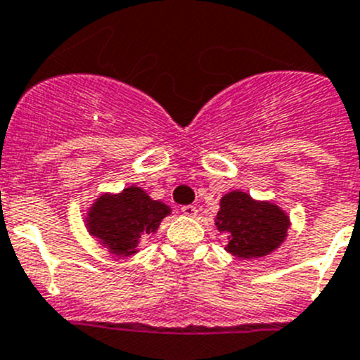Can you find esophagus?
Here are the masks:
<instances>
[{
    "label": "esophagus",
    "instance_id": "obj_1",
    "mask_svg": "<svg viewBox=\"0 0 360 360\" xmlns=\"http://www.w3.org/2000/svg\"><path fill=\"white\" fill-rule=\"evenodd\" d=\"M181 212H183L184 216H191V218H193V216H197L198 209L195 207V205H183V207H181Z\"/></svg>",
    "mask_w": 360,
    "mask_h": 360
}]
</instances>
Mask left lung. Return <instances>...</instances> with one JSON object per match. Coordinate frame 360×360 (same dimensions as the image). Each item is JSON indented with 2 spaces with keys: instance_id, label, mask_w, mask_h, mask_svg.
<instances>
[{
  "instance_id": "left-lung-1",
  "label": "left lung",
  "mask_w": 360,
  "mask_h": 360,
  "mask_svg": "<svg viewBox=\"0 0 360 360\" xmlns=\"http://www.w3.org/2000/svg\"><path fill=\"white\" fill-rule=\"evenodd\" d=\"M290 219L278 205L253 200L244 191H230L219 202L216 226L229 237L226 251L239 258L273 253L287 237Z\"/></svg>"
}]
</instances>
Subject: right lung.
<instances>
[{
	"label": "right lung",
	"mask_w": 360,
	"mask_h": 360,
	"mask_svg": "<svg viewBox=\"0 0 360 360\" xmlns=\"http://www.w3.org/2000/svg\"><path fill=\"white\" fill-rule=\"evenodd\" d=\"M167 214H170L169 205L153 200L141 188L130 186L117 195L105 193L96 198L86 225L110 253L130 257L137 253L142 237L155 233Z\"/></svg>",
	"instance_id": "add662e5"
}]
</instances>
